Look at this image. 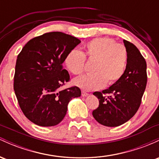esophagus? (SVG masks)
Masks as SVG:
<instances>
[{"mask_svg":"<svg viewBox=\"0 0 159 159\" xmlns=\"http://www.w3.org/2000/svg\"><path fill=\"white\" fill-rule=\"evenodd\" d=\"M88 93H86V92H84V91H82V93H81V96H84H84H88Z\"/></svg>","mask_w":159,"mask_h":159,"instance_id":"obj_1","label":"esophagus"}]
</instances>
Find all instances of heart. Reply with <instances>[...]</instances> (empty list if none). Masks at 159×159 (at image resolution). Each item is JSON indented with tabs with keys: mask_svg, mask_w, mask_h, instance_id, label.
Masks as SVG:
<instances>
[{
	"mask_svg": "<svg viewBox=\"0 0 159 159\" xmlns=\"http://www.w3.org/2000/svg\"><path fill=\"white\" fill-rule=\"evenodd\" d=\"M84 54L78 49L70 51L66 56L64 65L69 72L81 74L84 69L85 56L94 61L90 75L74 78L72 83L84 90L102 89L105 85L114 84L123 75L128 63V52L123 45L116 44L107 37L96 38L84 46Z\"/></svg>",
	"mask_w": 159,
	"mask_h": 159,
	"instance_id": "heart-1",
	"label": "heart"
}]
</instances>
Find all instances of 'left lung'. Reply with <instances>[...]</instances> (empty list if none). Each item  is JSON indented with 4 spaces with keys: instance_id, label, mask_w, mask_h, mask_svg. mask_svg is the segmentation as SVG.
Wrapping results in <instances>:
<instances>
[{
    "instance_id": "1",
    "label": "left lung",
    "mask_w": 159,
    "mask_h": 159,
    "mask_svg": "<svg viewBox=\"0 0 159 159\" xmlns=\"http://www.w3.org/2000/svg\"><path fill=\"white\" fill-rule=\"evenodd\" d=\"M123 43L128 52L123 75L102 92L93 93L99 105L93 111V116L98 123L108 127L123 125L136 114L147 86L145 59L134 44L125 39Z\"/></svg>"
}]
</instances>
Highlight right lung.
I'll return each instance as SVG.
<instances>
[{"label": "right lung", "instance_id": "right-lung-1", "mask_svg": "<svg viewBox=\"0 0 159 159\" xmlns=\"http://www.w3.org/2000/svg\"><path fill=\"white\" fill-rule=\"evenodd\" d=\"M81 40L62 32H50L27 42L18 55L14 90L25 116L40 126H54L66 114L68 104L81 96L78 87L61 90L69 81L63 69L66 54Z\"/></svg>", "mask_w": 159, "mask_h": 159}]
</instances>
